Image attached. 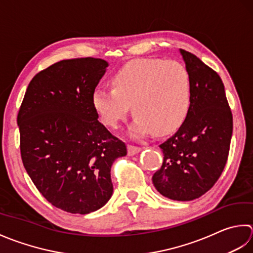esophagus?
<instances>
[{
  "label": "esophagus",
  "instance_id": "1",
  "mask_svg": "<svg viewBox=\"0 0 253 253\" xmlns=\"http://www.w3.org/2000/svg\"><path fill=\"white\" fill-rule=\"evenodd\" d=\"M141 147L140 146H135V145H127V153L128 155H134V154H137L138 152H141Z\"/></svg>",
  "mask_w": 253,
  "mask_h": 253
}]
</instances>
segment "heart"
Returning <instances> with one entry per match:
<instances>
[{"instance_id":"heart-1","label":"heart","mask_w":253,"mask_h":253,"mask_svg":"<svg viewBox=\"0 0 253 253\" xmlns=\"http://www.w3.org/2000/svg\"><path fill=\"white\" fill-rule=\"evenodd\" d=\"M111 84L91 94L92 108L106 126L117 127L131 105L134 134L166 135L183 125L191 109V75L177 61H131L113 74Z\"/></svg>"}]
</instances>
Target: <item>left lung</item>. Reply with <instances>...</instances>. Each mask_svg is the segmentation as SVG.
<instances>
[{
  "instance_id": "8db88e82",
  "label": "left lung",
  "mask_w": 253,
  "mask_h": 253,
  "mask_svg": "<svg viewBox=\"0 0 253 253\" xmlns=\"http://www.w3.org/2000/svg\"><path fill=\"white\" fill-rule=\"evenodd\" d=\"M192 81V104L179 130L159 147L164 162L153 183L164 197L191 201L217 181L227 163L233 113L223 81L197 55L180 50Z\"/></svg>"
}]
</instances>
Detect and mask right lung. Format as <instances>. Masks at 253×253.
I'll return each mask as SVG.
<instances>
[{
	"label": "right lung",
	"mask_w": 253,
	"mask_h": 253,
	"mask_svg": "<svg viewBox=\"0 0 253 253\" xmlns=\"http://www.w3.org/2000/svg\"><path fill=\"white\" fill-rule=\"evenodd\" d=\"M108 63L62 60L36 74L17 115L20 156L36 188L55 208L88 214L113 192L110 169L126 143L98 121L91 94Z\"/></svg>",
	"instance_id": "right-lung-1"
}]
</instances>
